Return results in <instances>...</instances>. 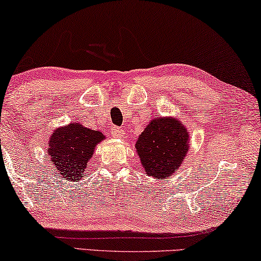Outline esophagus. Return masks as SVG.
Returning <instances> with one entry per match:
<instances>
[{"mask_svg": "<svg viewBox=\"0 0 261 261\" xmlns=\"http://www.w3.org/2000/svg\"><path fill=\"white\" fill-rule=\"evenodd\" d=\"M112 135H113V137H116V138H122V137H124V135H125V131H124L123 129H119V127H113Z\"/></svg>", "mask_w": 261, "mask_h": 261, "instance_id": "esophagus-1", "label": "esophagus"}]
</instances>
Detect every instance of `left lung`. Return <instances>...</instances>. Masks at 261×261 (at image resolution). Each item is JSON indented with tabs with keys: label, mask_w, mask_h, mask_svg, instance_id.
Listing matches in <instances>:
<instances>
[{
	"label": "left lung",
	"mask_w": 261,
	"mask_h": 261,
	"mask_svg": "<svg viewBox=\"0 0 261 261\" xmlns=\"http://www.w3.org/2000/svg\"><path fill=\"white\" fill-rule=\"evenodd\" d=\"M190 135L176 117H157L150 120L136 141L142 167L156 179L170 178L186 160Z\"/></svg>",
	"instance_id": "1"
}]
</instances>
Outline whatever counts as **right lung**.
<instances>
[{
    "label": "right lung",
    "instance_id": "obj_1",
    "mask_svg": "<svg viewBox=\"0 0 261 261\" xmlns=\"http://www.w3.org/2000/svg\"><path fill=\"white\" fill-rule=\"evenodd\" d=\"M104 139L101 131L89 129L80 123L57 127L49 136L47 148V155L56 174L71 182L83 179L95 146Z\"/></svg>",
    "mask_w": 261,
    "mask_h": 261
}]
</instances>
